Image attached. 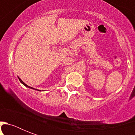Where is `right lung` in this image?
<instances>
[{
  "label": "right lung",
  "instance_id": "obj_1",
  "mask_svg": "<svg viewBox=\"0 0 135 135\" xmlns=\"http://www.w3.org/2000/svg\"><path fill=\"white\" fill-rule=\"evenodd\" d=\"M19 80H20V82L22 83V84H23V85H25V86H26V87H28V88H32V89H33V88H31V87L28 86V85H26V84H25V83H24V82H23V81H22V80H21V79H20V78H19Z\"/></svg>",
  "mask_w": 135,
  "mask_h": 135
}]
</instances>
